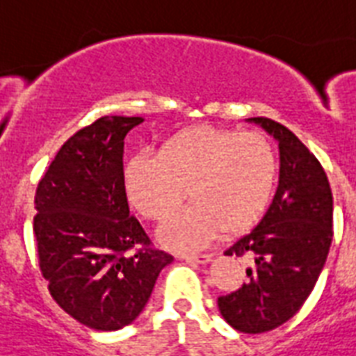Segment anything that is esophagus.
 I'll return each mask as SVG.
<instances>
[{
  "instance_id": "34e87169",
  "label": "esophagus",
  "mask_w": 356,
  "mask_h": 356,
  "mask_svg": "<svg viewBox=\"0 0 356 356\" xmlns=\"http://www.w3.org/2000/svg\"><path fill=\"white\" fill-rule=\"evenodd\" d=\"M179 258L184 259V261H188V263H199V265H204V263H208L210 259H212V256H210V254H199V256L183 254V256H179Z\"/></svg>"
}]
</instances>
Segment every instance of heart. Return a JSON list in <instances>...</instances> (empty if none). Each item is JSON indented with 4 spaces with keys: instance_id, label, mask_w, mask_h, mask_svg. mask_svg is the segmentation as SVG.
Returning a JSON list of instances; mask_svg holds the SVG:
<instances>
[{
    "instance_id": "1",
    "label": "heart",
    "mask_w": 356,
    "mask_h": 356,
    "mask_svg": "<svg viewBox=\"0 0 356 356\" xmlns=\"http://www.w3.org/2000/svg\"><path fill=\"white\" fill-rule=\"evenodd\" d=\"M276 152L261 133L195 126L175 133L157 157L135 155L124 166L129 204L153 221L168 218L186 195L193 203L159 228L173 250H199L218 238L258 223L273 195Z\"/></svg>"
}]
</instances>
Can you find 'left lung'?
<instances>
[{"label": "left lung", "mask_w": 356, "mask_h": 356, "mask_svg": "<svg viewBox=\"0 0 356 356\" xmlns=\"http://www.w3.org/2000/svg\"><path fill=\"white\" fill-rule=\"evenodd\" d=\"M278 140V190L256 227L227 248L248 256V282L219 296L223 318L241 333H265L293 318L322 273L333 239V193L322 164L282 124L254 117Z\"/></svg>", "instance_id": "1"}]
</instances>
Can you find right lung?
<instances>
[{
	"label": "right lung",
	"mask_w": 356,
	"mask_h": 356,
	"mask_svg": "<svg viewBox=\"0 0 356 356\" xmlns=\"http://www.w3.org/2000/svg\"><path fill=\"white\" fill-rule=\"evenodd\" d=\"M143 117H102L63 144L36 188L38 259L54 302L97 331L143 313L173 261L129 216L124 138Z\"/></svg>",
	"instance_id": "1"
}]
</instances>
